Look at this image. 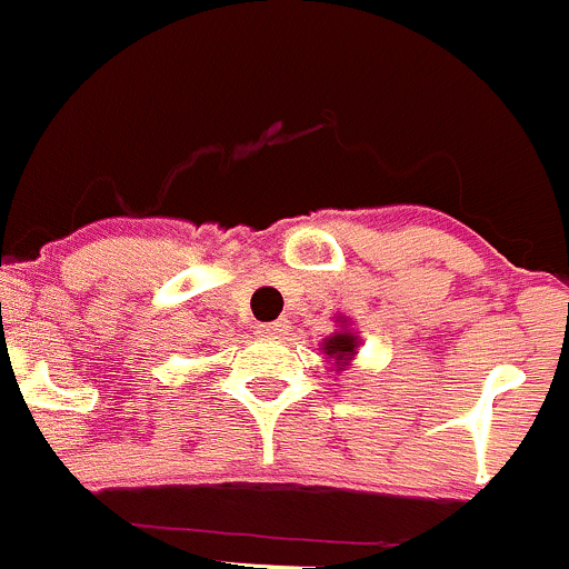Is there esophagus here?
I'll use <instances>...</instances> for the list:
<instances>
[{
  "label": "esophagus",
  "mask_w": 569,
  "mask_h": 569,
  "mask_svg": "<svg viewBox=\"0 0 569 569\" xmlns=\"http://www.w3.org/2000/svg\"><path fill=\"white\" fill-rule=\"evenodd\" d=\"M286 331H289V320H274V322H263V326H258L260 337H269V339L283 337Z\"/></svg>",
  "instance_id": "34e87169"
}]
</instances>
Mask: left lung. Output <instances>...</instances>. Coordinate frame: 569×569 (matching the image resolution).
Here are the masks:
<instances>
[{"instance_id": "left-lung-1", "label": "left lung", "mask_w": 569, "mask_h": 569, "mask_svg": "<svg viewBox=\"0 0 569 569\" xmlns=\"http://www.w3.org/2000/svg\"><path fill=\"white\" fill-rule=\"evenodd\" d=\"M322 348H326L328 357L337 359V365H348V359L353 357V353H357V337H350L348 331L333 333V337L328 339V342L322 345Z\"/></svg>"}]
</instances>
